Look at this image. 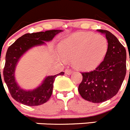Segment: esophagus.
Listing matches in <instances>:
<instances>
[{
    "label": "esophagus",
    "mask_w": 130,
    "mask_h": 130,
    "mask_svg": "<svg viewBox=\"0 0 130 130\" xmlns=\"http://www.w3.org/2000/svg\"><path fill=\"white\" fill-rule=\"evenodd\" d=\"M65 73L67 74V75H71L72 73H73V71L70 69H66V70H65Z\"/></svg>",
    "instance_id": "esophagus-1"
}]
</instances>
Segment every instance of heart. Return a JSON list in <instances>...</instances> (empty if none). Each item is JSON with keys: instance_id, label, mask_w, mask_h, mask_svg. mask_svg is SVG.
<instances>
[{"instance_id": "b5f03b06", "label": "heart", "mask_w": 130, "mask_h": 130, "mask_svg": "<svg viewBox=\"0 0 130 130\" xmlns=\"http://www.w3.org/2000/svg\"><path fill=\"white\" fill-rule=\"evenodd\" d=\"M107 51V39L102 35L89 32L73 34L64 40L59 47V53L63 58L72 60L75 67L83 70L99 66Z\"/></svg>"}]
</instances>
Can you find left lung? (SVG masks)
Listing matches in <instances>:
<instances>
[{
    "mask_svg": "<svg viewBox=\"0 0 130 130\" xmlns=\"http://www.w3.org/2000/svg\"><path fill=\"white\" fill-rule=\"evenodd\" d=\"M98 31L105 34L108 42L107 53L95 70L81 73L83 80L78 88L81 97L93 103H102L115 96L126 73L124 47L109 31L102 29Z\"/></svg>",
    "mask_w": 130,
    "mask_h": 130,
    "instance_id": "left-lung-1",
    "label": "left lung"
}]
</instances>
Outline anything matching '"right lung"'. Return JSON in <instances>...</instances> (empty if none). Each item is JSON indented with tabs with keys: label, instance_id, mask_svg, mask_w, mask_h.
Listing matches in <instances>:
<instances>
[{
	"label": "right lung",
	"instance_id": "1",
	"mask_svg": "<svg viewBox=\"0 0 130 130\" xmlns=\"http://www.w3.org/2000/svg\"><path fill=\"white\" fill-rule=\"evenodd\" d=\"M62 31L51 30L31 34L27 33L18 38L9 47L6 55L3 77L10 94L15 100L28 106H37L47 102L51 98L55 78L59 75H64V72L47 76L41 85L33 90H25L21 88L16 82L15 70L19 58L26 51L34 46L45 44V42L51 41L56 34Z\"/></svg>",
	"mask_w": 130,
	"mask_h": 130
}]
</instances>
